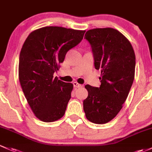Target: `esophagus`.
I'll return each mask as SVG.
<instances>
[{
    "label": "esophagus",
    "mask_w": 152,
    "mask_h": 152,
    "mask_svg": "<svg viewBox=\"0 0 152 152\" xmlns=\"http://www.w3.org/2000/svg\"><path fill=\"white\" fill-rule=\"evenodd\" d=\"M73 86H74L75 88H81V87H83L82 85L79 84V83H77V82L73 83Z\"/></svg>",
    "instance_id": "1"
}]
</instances>
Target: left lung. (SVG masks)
<instances>
[{"label": "left lung", "mask_w": 152, "mask_h": 152, "mask_svg": "<svg viewBox=\"0 0 152 152\" xmlns=\"http://www.w3.org/2000/svg\"><path fill=\"white\" fill-rule=\"evenodd\" d=\"M94 58L101 70L99 88L86 85L88 97L83 101L86 118L96 124H105L116 117L126 100L135 76V56L130 41L113 28L87 31Z\"/></svg>", "instance_id": "8db88e82"}]
</instances>
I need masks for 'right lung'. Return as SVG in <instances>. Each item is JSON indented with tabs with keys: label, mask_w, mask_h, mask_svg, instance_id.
<instances>
[{
	"label": "right lung",
	"mask_w": 152,
	"mask_h": 152,
	"mask_svg": "<svg viewBox=\"0 0 152 152\" xmlns=\"http://www.w3.org/2000/svg\"><path fill=\"white\" fill-rule=\"evenodd\" d=\"M85 32L45 27L31 32L24 41L19 54V82L31 109L41 121L54 122L64 115L73 85L53 77V74Z\"/></svg>",
	"instance_id": "add662e5"
}]
</instances>
